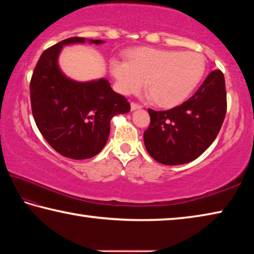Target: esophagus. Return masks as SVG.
<instances>
[{
	"label": "esophagus",
	"instance_id": "1",
	"mask_svg": "<svg viewBox=\"0 0 254 254\" xmlns=\"http://www.w3.org/2000/svg\"><path fill=\"white\" fill-rule=\"evenodd\" d=\"M139 109H142V105L136 104V103H134V102H132V103H131V111L139 110Z\"/></svg>",
	"mask_w": 254,
	"mask_h": 254
}]
</instances>
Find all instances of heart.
Instances as JSON below:
<instances>
[{"label": "heart", "instance_id": "b5f03b06", "mask_svg": "<svg viewBox=\"0 0 254 254\" xmlns=\"http://www.w3.org/2000/svg\"><path fill=\"white\" fill-rule=\"evenodd\" d=\"M205 59L194 51L140 48L128 60L113 59L111 72L124 95L139 93L148 86L149 97L161 106H176L187 100L205 74Z\"/></svg>", "mask_w": 254, "mask_h": 254}]
</instances>
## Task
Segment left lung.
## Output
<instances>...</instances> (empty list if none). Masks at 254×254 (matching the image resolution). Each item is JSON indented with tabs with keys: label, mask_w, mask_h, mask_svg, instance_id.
Wrapping results in <instances>:
<instances>
[{
	"label": "left lung",
	"mask_w": 254,
	"mask_h": 254,
	"mask_svg": "<svg viewBox=\"0 0 254 254\" xmlns=\"http://www.w3.org/2000/svg\"><path fill=\"white\" fill-rule=\"evenodd\" d=\"M226 105L224 75L215 69L183 104L167 111L148 110L150 126L143 133L145 149L162 165L195 160L217 136Z\"/></svg>",
	"instance_id": "obj_1"
}]
</instances>
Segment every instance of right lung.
<instances>
[{"label": "right lung", "instance_id": "right-lung-1", "mask_svg": "<svg viewBox=\"0 0 254 254\" xmlns=\"http://www.w3.org/2000/svg\"><path fill=\"white\" fill-rule=\"evenodd\" d=\"M85 41L72 37L46 49L30 81L32 115L42 136L62 156L76 160L100 153L109 139L111 119L130 111V103L115 93L105 78L79 83L59 69L63 46Z\"/></svg>", "mask_w": 254, "mask_h": 254}]
</instances>
